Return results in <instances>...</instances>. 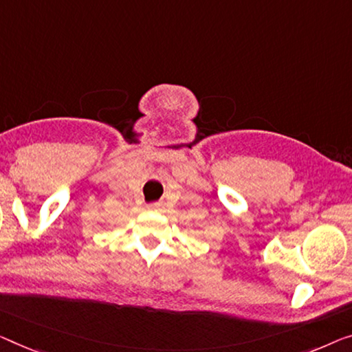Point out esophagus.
Returning a JSON list of instances; mask_svg holds the SVG:
<instances>
[{
    "label": "esophagus",
    "mask_w": 352,
    "mask_h": 352,
    "mask_svg": "<svg viewBox=\"0 0 352 352\" xmlns=\"http://www.w3.org/2000/svg\"><path fill=\"white\" fill-rule=\"evenodd\" d=\"M153 210H160L162 207V202H158V204H153V206H150Z\"/></svg>",
    "instance_id": "1"
}]
</instances>
